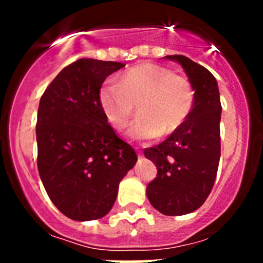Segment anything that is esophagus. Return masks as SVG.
I'll use <instances>...</instances> for the list:
<instances>
[{
    "instance_id": "1",
    "label": "esophagus",
    "mask_w": 263,
    "mask_h": 263,
    "mask_svg": "<svg viewBox=\"0 0 263 263\" xmlns=\"http://www.w3.org/2000/svg\"><path fill=\"white\" fill-rule=\"evenodd\" d=\"M137 155H138V158H141V157L143 156V155H142V152H141V151H137Z\"/></svg>"
}]
</instances>
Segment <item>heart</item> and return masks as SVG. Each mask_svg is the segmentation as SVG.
Here are the masks:
<instances>
[{"label":"heart","instance_id":"b5f03b06","mask_svg":"<svg viewBox=\"0 0 263 263\" xmlns=\"http://www.w3.org/2000/svg\"><path fill=\"white\" fill-rule=\"evenodd\" d=\"M194 98L188 78L153 63L134 66L120 83L108 80L100 91L105 116L117 129L127 125L137 105L140 116L127 129L128 137L137 141L174 134L189 116Z\"/></svg>","mask_w":263,"mask_h":263}]
</instances>
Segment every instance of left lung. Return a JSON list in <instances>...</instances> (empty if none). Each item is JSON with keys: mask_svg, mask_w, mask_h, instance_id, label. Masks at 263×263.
Listing matches in <instances>:
<instances>
[{"mask_svg": "<svg viewBox=\"0 0 263 263\" xmlns=\"http://www.w3.org/2000/svg\"><path fill=\"white\" fill-rule=\"evenodd\" d=\"M179 63L194 89V105L174 134L144 149L156 164L157 177L147 185L152 206L170 216L199 209L213 189L220 161L221 102L215 77L184 55H167Z\"/></svg>", "mask_w": 263, "mask_h": 263, "instance_id": "left-lung-1", "label": "left lung"}]
</instances>
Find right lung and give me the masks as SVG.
Returning a JSON list of instances; mask_svg holds the SVG:
<instances>
[{
  "label": "right lung",
  "mask_w": 263,
  "mask_h": 263,
  "mask_svg": "<svg viewBox=\"0 0 263 263\" xmlns=\"http://www.w3.org/2000/svg\"><path fill=\"white\" fill-rule=\"evenodd\" d=\"M123 66L77 60L57 75L39 101V176L53 204L71 220L106 215L120 182L137 162L134 148L107 123L100 104L102 83Z\"/></svg>",
  "instance_id": "add662e5"
}]
</instances>
